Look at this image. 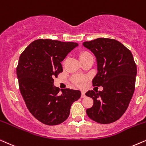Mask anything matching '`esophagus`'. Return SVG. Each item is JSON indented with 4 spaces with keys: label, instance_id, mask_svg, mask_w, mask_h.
<instances>
[{
    "label": "esophagus",
    "instance_id": "34e87169",
    "mask_svg": "<svg viewBox=\"0 0 146 146\" xmlns=\"http://www.w3.org/2000/svg\"><path fill=\"white\" fill-rule=\"evenodd\" d=\"M85 97V91H81V98H84Z\"/></svg>",
    "mask_w": 146,
    "mask_h": 146
}]
</instances>
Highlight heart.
Returning a JSON list of instances; mask_svg holds the SVG:
<instances>
[{"label":"heart","mask_w":146,"mask_h":146,"mask_svg":"<svg viewBox=\"0 0 146 146\" xmlns=\"http://www.w3.org/2000/svg\"><path fill=\"white\" fill-rule=\"evenodd\" d=\"M91 53L87 50H82L79 53V57L81 61H83L89 56H91ZM65 60L63 61V64H65ZM87 81V78L84 76H75L72 78V81L77 87H83L85 85V81Z\"/></svg>","instance_id":"1"}]
</instances>
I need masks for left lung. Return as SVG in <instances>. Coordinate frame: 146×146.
<instances>
[{"instance_id": "left-lung-1", "label": "left lung", "mask_w": 146, "mask_h": 146, "mask_svg": "<svg viewBox=\"0 0 146 146\" xmlns=\"http://www.w3.org/2000/svg\"><path fill=\"white\" fill-rule=\"evenodd\" d=\"M83 44L93 52L98 62V72L93 86L104 87L102 91L90 90L85 93L93 100V106L86 113L97 123H113L123 115L133 96L136 64L131 51L113 38H98Z\"/></svg>"}]
</instances>
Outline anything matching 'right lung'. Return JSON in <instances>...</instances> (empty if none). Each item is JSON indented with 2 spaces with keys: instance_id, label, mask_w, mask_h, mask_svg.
Masks as SVG:
<instances>
[{
  "instance_id": "1",
  "label": "right lung",
  "mask_w": 146,
  "mask_h": 146,
  "mask_svg": "<svg viewBox=\"0 0 146 146\" xmlns=\"http://www.w3.org/2000/svg\"><path fill=\"white\" fill-rule=\"evenodd\" d=\"M77 42L37 39L21 53L17 67L19 86L31 113L41 123L55 125L69 117L70 109L81 97L79 90L54 86V77L63 72L61 63Z\"/></svg>"
}]
</instances>
